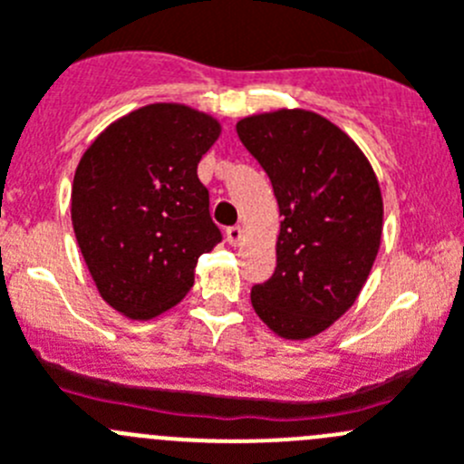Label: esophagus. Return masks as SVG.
<instances>
[{"label":"esophagus","mask_w":464,"mask_h":464,"mask_svg":"<svg viewBox=\"0 0 464 464\" xmlns=\"http://www.w3.org/2000/svg\"><path fill=\"white\" fill-rule=\"evenodd\" d=\"M225 239H227V244L239 246L241 239H244V229H241L239 225H232V227L225 229Z\"/></svg>","instance_id":"34e87169"}]
</instances>
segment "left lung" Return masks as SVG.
Masks as SVG:
<instances>
[{"instance_id": "1", "label": "left lung", "mask_w": 464, "mask_h": 464, "mask_svg": "<svg viewBox=\"0 0 464 464\" xmlns=\"http://www.w3.org/2000/svg\"><path fill=\"white\" fill-rule=\"evenodd\" d=\"M237 134L285 216L276 271L250 301L280 337H314L355 303L372 271L382 235L378 179L360 148L312 111L244 118Z\"/></svg>"}]
</instances>
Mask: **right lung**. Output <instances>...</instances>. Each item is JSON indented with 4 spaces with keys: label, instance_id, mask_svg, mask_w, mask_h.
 Here are the masks:
<instances>
[{
    "label": "right lung",
    "instance_id": "add662e5",
    "mask_svg": "<svg viewBox=\"0 0 464 464\" xmlns=\"http://www.w3.org/2000/svg\"><path fill=\"white\" fill-rule=\"evenodd\" d=\"M214 118L150 104L97 136L74 173L72 227L104 301L152 319L193 286L202 253L223 241L198 179L218 139Z\"/></svg>",
    "mask_w": 464,
    "mask_h": 464
}]
</instances>
